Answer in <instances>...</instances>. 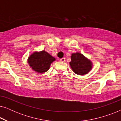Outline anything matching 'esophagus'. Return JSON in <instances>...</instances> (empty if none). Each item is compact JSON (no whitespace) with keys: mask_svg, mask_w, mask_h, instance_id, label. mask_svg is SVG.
I'll return each mask as SVG.
<instances>
[{"mask_svg":"<svg viewBox=\"0 0 121 121\" xmlns=\"http://www.w3.org/2000/svg\"><path fill=\"white\" fill-rule=\"evenodd\" d=\"M60 61H61V62H64L65 61V58H62L60 59Z\"/></svg>","mask_w":121,"mask_h":121,"instance_id":"obj_1","label":"esophagus"}]
</instances>
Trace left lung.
<instances>
[{
    "label": "left lung",
    "mask_w": 121,
    "mask_h": 121,
    "mask_svg": "<svg viewBox=\"0 0 121 121\" xmlns=\"http://www.w3.org/2000/svg\"><path fill=\"white\" fill-rule=\"evenodd\" d=\"M72 70L78 75H82L91 70L92 64L91 61L80 53H73L69 63Z\"/></svg>",
    "instance_id": "1"
}]
</instances>
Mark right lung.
I'll return each instance as SVG.
<instances>
[{"mask_svg":"<svg viewBox=\"0 0 121 121\" xmlns=\"http://www.w3.org/2000/svg\"><path fill=\"white\" fill-rule=\"evenodd\" d=\"M55 60V58L48 53L42 51L33 53L28 58V63L34 71L43 73L48 70L51 63Z\"/></svg>","mask_w":121,"mask_h":121,"instance_id":"obj_1","label":"right lung"}]
</instances>
